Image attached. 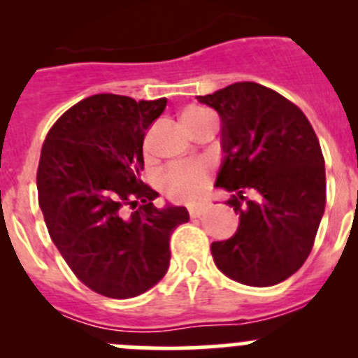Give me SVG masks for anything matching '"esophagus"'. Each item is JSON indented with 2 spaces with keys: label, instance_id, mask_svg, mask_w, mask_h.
<instances>
[{
  "label": "esophagus",
  "instance_id": "esophagus-1",
  "mask_svg": "<svg viewBox=\"0 0 358 358\" xmlns=\"http://www.w3.org/2000/svg\"><path fill=\"white\" fill-rule=\"evenodd\" d=\"M209 204L208 202H194V204H189V215L192 218H199L201 215H204L208 211Z\"/></svg>",
  "mask_w": 358,
  "mask_h": 358
}]
</instances>
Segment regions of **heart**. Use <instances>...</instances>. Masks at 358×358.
Wrapping results in <instances>:
<instances>
[{
  "mask_svg": "<svg viewBox=\"0 0 358 358\" xmlns=\"http://www.w3.org/2000/svg\"><path fill=\"white\" fill-rule=\"evenodd\" d=\"M211 112L197 107H190L182 114V121L189 122L194 119H201ZM209 182V168L204 162H183L173 164L161 176V189L168 197L175 201H192L204 194Z\"/></svg>",
  "mask_w": 358,
  "mask_h": 358,
  "instance_id": "1",
  "label": "heart"
}]
</instances>
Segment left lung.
<instances>
[{
  "mask_svg": "<svg viewBox=\"0 0 358 358\" xmlns=\"http://www.w3.org/2000/svg\"><path fill=\"white\" fill-rule=\"evenodd\" d=\"M197 99L222 117L227 156L216 187L236 192L227 204L239 215L234 237L211 244L213 259L246 286L282 282L308 258L326 208L319 138L298 106L258 83Z\"/></svg>",
  "mask_w": 358,
  "mask_h": 358,
  "instance_id": "8db88e82",
  "label": "left lung"
}]
</instances>
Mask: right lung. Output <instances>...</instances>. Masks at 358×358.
Listing matches in <instances>:
<instances>
[{"instance_id": "right-lung-1", "label": "right lung", "mask_w": 358, "mask_h": 358, "mask_svg": "<svg viewBox=\"0 0 358 358\" xmlns=\"http://www.w3.org/2000/svg\"><path fill=\"white\" fill-rule=\"evenodd\" d=\"M166 103L88 96L57 119L43 143L38 201L46 229L74 275L107 298L156 286L169 266L173 230L189 222L182 206L157 209V192L140 180L143 136Z\"/></svg>"}]
</instances>
